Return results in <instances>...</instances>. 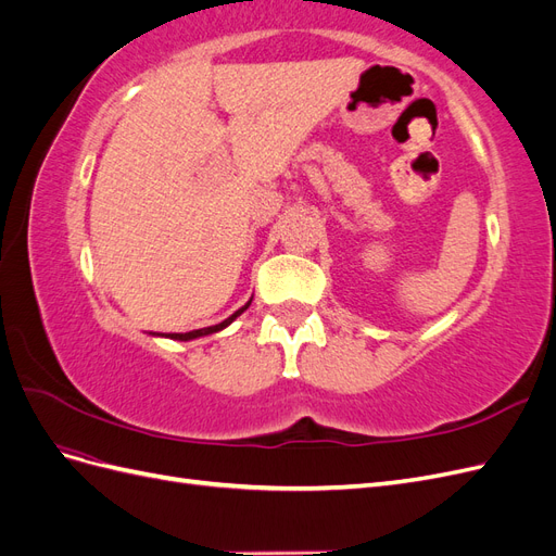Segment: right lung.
I'll use <instances>...</instances> for the list:
<instances>
[{
  "label": "right lung",
  "mask_w": 556,
  "mask_h": 556,
  "mask_svg": "<svg viewBox=\"0 0 556 556\" xmlns=\"http://www.w3.org/2000/svg\"><path fill=\"white\" fill-rule=\"evenodd\" d=\"M252 301V299H250ZM250 301H248V304L243 306V308H239L237 313H233V315H229L227 319H225V323H220V325H213V327H204V329H194V331H188V333H164V336H169V339H174V341H192V339H199V336H208V333H215V331H220V329H225L227 325H231L233 323V319H237L248 306H250Z\"/></svg>",
  "instance_id": "add662e5"
}]
</instances>
